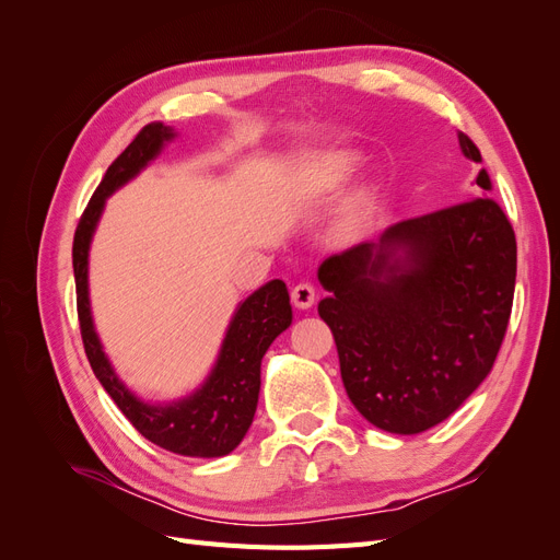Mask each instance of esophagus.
I'll return each mask as SVG.
<instances>
[{
    "label": "esophagus",
    "instance_id": "34e87169",
    "mask_svg": "<svg viewBox=\"0 0 560 560\" xmlns=\"http://www.w3.org/2000/svg\"><path fill=\"white\" fill-rule=\"evenodd\" d=\"M292 303L299 311H308L315 303V287L311 282H299L292 290Z\"/></svg>",
    "mask_w": 560,
    "mask_h": 560
}]
</instances>
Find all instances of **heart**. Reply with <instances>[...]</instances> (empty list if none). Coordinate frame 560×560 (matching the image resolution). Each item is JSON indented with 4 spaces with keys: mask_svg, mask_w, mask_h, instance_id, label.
Returning <instances> with one entry per match:
<instances>
[{
    "mask_svg": "<svg viewBox=\"0 0 560 560\" xmlns=\"http://www.w3.org/2000/svg\"><path fill=\"white\" fill-rule=\"evenodd\" d=\"M364 159L352 149H336L325 151V154H315L303 165V182L313 196H325L331 191L343 189V186L360 173ZM371 212H374V202L369 194H360L358 200L352 202V210L348 222L350 226H362L369 222Z\"/></svg>",
    "mask_w": 560,
    "mask_h": 560,
    "instance_id": "obj_1",
    "label": "heart"
}]
</instances>
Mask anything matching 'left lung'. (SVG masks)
<instances>
[{
    "mask_svg": "<svg viewBox=\"0 0 560 560\" xmlns=\"http://www.w3.org/2000/svg\"><path fill=\"white\" fill-rule=\"evenodd\" d=\"M463 154L481 163L467 135ZM479 194L387 226L376 241L322 261L317 303L350 401L371 425L420 434L455 413L493 369L516 284L510 219Z\"/></svg>",
    "mask_w": 560,
    "mask_h": 560,
    "instance_id": "1",
    "label": "left lung"
}]
</instances>
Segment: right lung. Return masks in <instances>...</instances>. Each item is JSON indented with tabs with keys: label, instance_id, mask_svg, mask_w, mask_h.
Returning a JSON list of instances; mask_svg holds the SVG:
<instances>
[{
	"label": "right lung",
	"instance_id": "obj_1",
	"mask_svg": "<svg viewBox=\"0 0 560 560\" xmlns=\"http://www.w3.org/2000/svg\"><path fill=\"white\" fill-rule=\"evenodd\" d=\"M175 138L177 132L173 126L161 121L147 124L121 151V156L109 165L105 179L100 182L83 212L72 247L79 325L95 378L103 383L107 395L135 430L151 444L177 455L222 457L245 439L259 401L264 354L292 325L287 284L282 280H270L235 306L210 374L189 395L171 401L142 399L121 381L100 341L91 308L89 257L107 198L154 163L163 154L165 144Z\"/></svg>",
	"mask_w": 560,
	"mask_h": 560
}]
</instances>
